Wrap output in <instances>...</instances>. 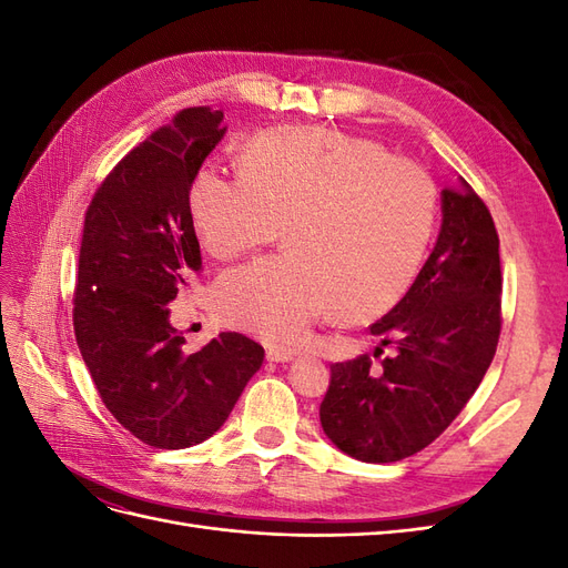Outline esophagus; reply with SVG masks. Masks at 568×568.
I'll return each mask as SVG.
<instances>
[{
    "instance_id": "esophagus-1",
    "label": "esophagus",
    "mask_w": 568,
    "mask_h": 568,
    "mask_svg": "<svg viewBox=\"0 0 568 568\" xmlns=\"http://www.w3.org/2000/svg\"><path fill=\"white\" fill-rule=\"evenodd\" d=\"M265 357L270 359V363H291V359H294V353H291V351H280V348H270L265 353Z\"/></svg>"
}]
</instances>
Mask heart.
I'll return each instance as SVG.
<instances>
[{"mask_svg":"<svg viewBox=\"0 0 568 568\" xmlns=\"http://www.w3.org/2000/svg\"><path fill=\"white\" fill-rule=\"evenodd\" d=\"M239 161L242 178L205 165L189 184L201 246L234 261L282 227L288 253L222 274V320L296 346L326 313L363 324L400 303L436 225V186L419 165L326 128L267 130Z\"/></svg>","mask_w":568,"mask_h":568,"instance_id":"1","label":"heart"}]
</instances>
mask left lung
I'll use <instances>...</instances> for the list:
<instances>
[{
  "label": "left lung",
  "mask_w": 568,
  "mask_h": 568,
  "mask_svg": "<svg viewBox=\"0 0 568 568\" xmlns=\"http://www.w3.org/2000/svg\"><path fill=\"white\" fill-rule=\"evenodd\" d=\"M436 246L400 303L369 326L395 355L332 365L324 434L359 462H398L453 424L488 372L500 338V239L486 203L459 178L440 192ZM382 353V348H376ZM376 353V355H379Z\"/></svg>",
  "instance_id": "obj_1"
}]
</instances>
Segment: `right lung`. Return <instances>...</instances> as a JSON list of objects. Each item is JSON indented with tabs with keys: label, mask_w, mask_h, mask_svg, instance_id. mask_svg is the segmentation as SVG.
<instances>
[{
	"label": "right lung",
	"mask_w": 568,
	"mask_h": 568,
	"mask_svg": "<svg viewBox=\"0 0 568 568\" xmlns=\"http://www.w3.org/2000/svg\"><path fill=\"white\" fill-rule=\"evenodd\" d=\"M222 118L209 106L180 111L111 170L84 215L78 348L111 415L161 450L211 438L265 357L236 332L186 353L170 324L168 303L201 270L189 184L225 136Z\"/></svg>",
	"instance_id": "right-lung-1"
}]
</instances>
